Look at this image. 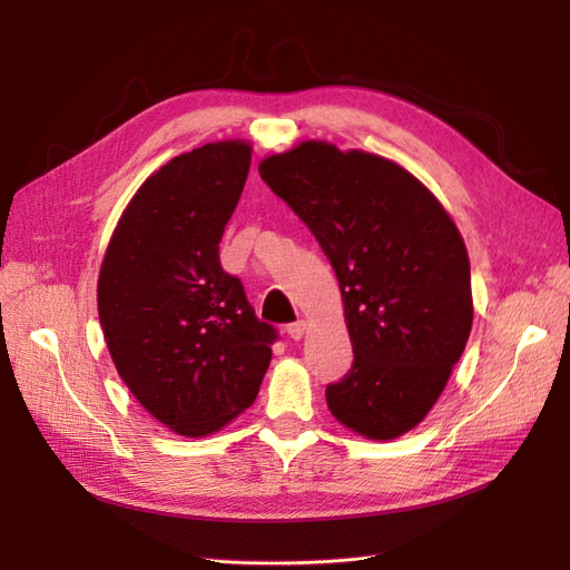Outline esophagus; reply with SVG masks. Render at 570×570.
Instances as JSON below:
<instances>
[{
  "mask_svg": "<svg viewBox=\"0 0 570 570\" xmlns=\"http://www.w3.org/2000/svg\"><path fill=\"white\" fill-rule=\"evenodd\" d=\"M304 331H306V325H304V321H295V323H289L287 325V337H292V340H302L304 337Z\"/></svg>",
  "mask_w": 570,
  "mask_h": 570,
  "instance_id": "34e87169",
  "label": "esophagus"
}]
</instances>
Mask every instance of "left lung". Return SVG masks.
I'll return each instance as SVG.
<instances>
[{
	"instance_id": "left-lung-1",
	"label": "left lung",
	"mask_w": 570,
	"mask_h": 570,
	"mask_svg": "<svg viewBox=\"0 0 570 570\" xmlns=\"http://www.w3.org/2000/svg\"><path fill=\"white\" fill-rule=\"evenodd\" d=\"M331 262L354 350L325 387L333 416L394 440L433 409L473 325L471 266L454 220L409 170L308 140L258 164Z\"/></svg>"
}]
</instances>
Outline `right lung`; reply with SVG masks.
<instances>
[{
	"label": "right lung",
	"mask_w": 570,
	"mask_h": 570,
	"mask_svg": "<svg viewBox=\"0 0 570 570\" xmlns=\"http://www.w3.org/2000/svg\"><path fill=\"white\" fill-rule=\"evenodd\" d=\"M249 164L243 140L170 159L126 206L99 271V323L118 375L187 438L216 433L254 404L278 340L218 256Z\"/></svg>",
	"instance_id": "obj_1"
}]
</instances>
